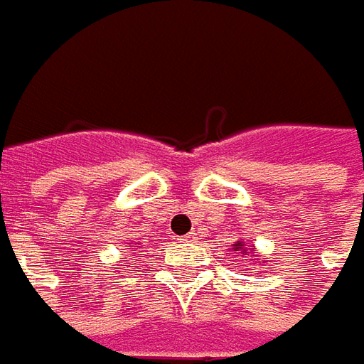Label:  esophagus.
<instances>
[{
    "label": "esophagus",
    "mask_w": 364,
    "mask_h": 364,
    "mask_svg": "<svg viewBox=\"0 0 364 364\" xmlns=\"http://www.w3.org/2000/svg\"><path fill=\"white\" fill-rule=\"evenodd\" d=\"M180 240H182V242H196V232H188L186 236H182Z\"/></svg>",
    "instance_id": "34e87169"
}]
</instances>
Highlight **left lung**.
Masks as SVG:
<instances>
[{
    "mask_svg": "<svg viewBox=\"0 0 364 364\" xmlns=\"http://www.w3.org/2000/svg\"><path fill=\"white\" fill-rule=\"evenodd\" d=\"M234 250H238V256H242V258H246V255H248L242 242H236V248H234Z\"/></svg>",
    "mask_w": 364,
    "mask_h": 364,
    "instance_id": "8db88e82",
    "label": "left lung"
}]
</instances>
